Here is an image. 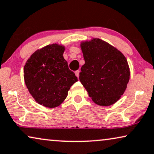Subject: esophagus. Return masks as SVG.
<instances>
[{
	"mask_svg": "<svg viewBox=\"0 0 154 154\" xmlns=\"http://www.w3.org/2000/svg\"><path fill=\"white\" fill-rule=\"evenodd\" d=\"M79 73H80V71L79 70H77V71H75V75H76L78 78L79 77Z\"/></svg>",
	"mask_w": 154,
	"mask_h": 154,
	"instance_id": "1",
	"label": "esophagus"
}]
</instances>
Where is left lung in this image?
Instances as JSON below:
<instances>
[{
    "mask_svg": "<svg viewBox=\"0 0 154 154\" xmlns=\"http://www.w3.org/2000/svg\"><path fill=\"white\" fill-rule=\"evenodd\" d=\"M85 64L79 79L92 101L99 106L115 103L123 94L130 71L124 55L100 39L81 44Z\"/></svg>",
    "mask_w": 154,
    "mask_h": 154,
    "instance_id": "left-lung-1",
    "label": "left lung"
}]
</instances>
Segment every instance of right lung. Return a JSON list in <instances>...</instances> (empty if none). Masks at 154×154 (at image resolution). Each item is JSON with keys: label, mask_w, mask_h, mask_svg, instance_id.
Instances as JSON below:
<instances>
[{"label": "right lung", "mask_w": 154, "mask_h": 154, "mask_svg": "<svg viewBox=\"0 0 154 154\" xmlns=\"http://www.w3.org/2000/svg\"><path fill=\"white\" fill-rule=\"evenodd\" d=\"M64 48L48 45L31 55L24 66V79L28 91L37 103L48 108L60 105L71 86L78 81L62 56Z\"/></svg>", "instance_id": "right-lung-1"}]
</instances>
